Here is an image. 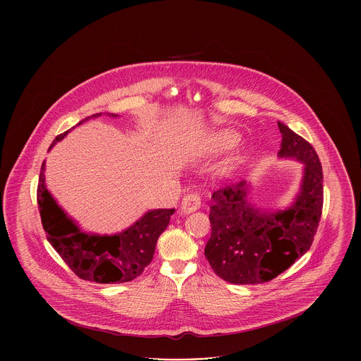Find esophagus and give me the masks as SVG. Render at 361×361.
<instances>
[{"instance_id":"34e87169","label":"esophagus","mask_w":361,"mask_h":361,"mask_svg":"<svg viewBox=\"0 0 361 361\" xmlns=\"http://www.w3.org/2000/svg\"><path fill=\"white\" fill-rule=\"evenodd\" d=\"M202 207V197L199 193L192 192L188 193L187 196H184L183 202H181V212L184 214H189L193 212L196 209H199Z\"/></svg>"}]
</instances>
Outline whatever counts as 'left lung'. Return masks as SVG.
I'll return each instance as SVG.
<instances>
[{"instance_id":"8db88e82","label":"left lung","mask_w":361,"mask_h":361,"mask_svg":"<svg viewBox=\"0 0 361 361\" xmlns=\"http://www.w3.org/2000/svg\"><path fill=\"white\" fill-rule=\"evenodd\" d=\"M280 158L305 165L300 190L286 209H267L246 197L240 181L212 193L211 237L204 255L212 271L233 284H259L288 269L311 246L322 215L324 174L318 154L306 139L283 123Z\"/></svg>"}]
</instances>
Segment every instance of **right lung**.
Returning <instances> with one entry per match:
<instances>
[{"mask_svg":"<svg viewBox=\"0 0 361 361\" xmlns=\"http://www.w3.org/2000/svg\"><path fill=\"white\" fill-rule=\"evenodd\" d=\"M102 116L92 115L78 124ZM116 118L118 115H111ZM77 124V126H78ZM68 135H58L54 145ZM46 161L42 164L37 184V204L42 224L47 240L70 269L87 281L100 284L127 283L134 280L152 262L158 237L168 227L172 209H152L128 228L114 235H97L84 233L68 214L56 204L46 188Z\"/></svg>","mask_w":361,"mask_h":361,"instance_id":"add662e5","label":"right lung"}]
</instances>
